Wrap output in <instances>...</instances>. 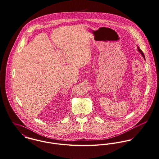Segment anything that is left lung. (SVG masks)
I'll list each match as a JSON object with an SVG mask.
<instances>
[{
	"label": "left lung",
	"mask_w": 159,
	"mask_h": 159,
	"mask_svg": "<svg viewBox=\"0 0 159 159\" xmlns=\"http://www.w3.org/2000/svg\"><path fill=\"white\" fill-rule=\"evenodd\" d=\"M138 49H139V52L141 53V54L142 55V56L143 57V58L145 59V55H144V54H143V51L140 49V48H139V47H138Z\"/></svg>",
	"instance_id": "obj_1"
}]
</instances>
